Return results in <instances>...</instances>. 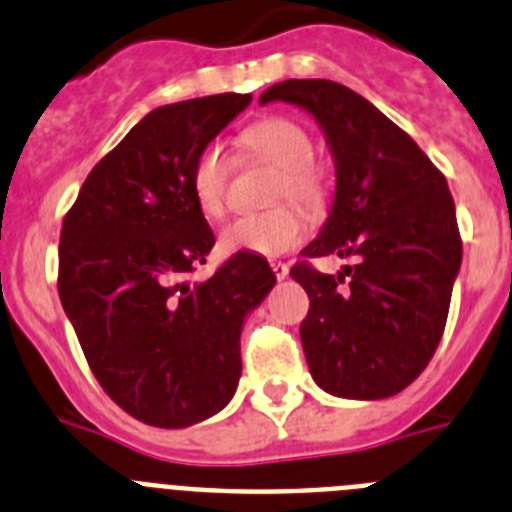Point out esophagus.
<instances>
[{"label": "esophagus", "instance_id": "obj_1", "mask_svg": "<svg viewBox=\"0 0 512 512\" xmlns=\"http://www.w3.org/2000/svg\"><path fill=\"white\" fill-rule=\"evenodd\" d=\"M271 269H274V274H277L279 282L289 277V266L282 264V261H271Z\"/></svg>", "mask_w": 512, "mask_h": 512}]
</instances>
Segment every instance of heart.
I'll return each instance as SVG.
<instances>
[{"instance_id": "b5f03b06", "label": "heart", "mask_w": 512, "mask_h": 512, "mask_svg": "<svg viewBox=\"0 0 512 512\" xmlns=\"http://www.w3.org/2000/svg\"><path fill=\"white\" fill-rule=\"evenodd\" d=\"M243 146L253 156L264 158L282 169L277 197L295 200L307 210H318L325 202V184L318 166L312 164L315 148L307 130L287 117H269L243 133ZM230 164L223 146L210 143L200 151L192 166V192L207 217H220L228 200ZM307 238V220L295 207H277L266 215H243L225 225L220 246L225 253H256L282 256L295 251Z\"/></svg>"}]
</instances>
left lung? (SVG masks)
<instances>
[{"mask_svg": "<svg viewBox=\"0 0 512 512\" xmlns=\"http://www.w3.org/2000/svg\"><path fill=\"white\" fill-rule=\"evenodd\" d=\"M259 102L310 112L336 164L328 220L302 256L356 259L338 277L307 261L289 271L310 297L300 338L312 379L346 400L397 395L431 361L461 269L449 184L405 130L343 84L287 79Z\"/></svg>", "mask_w": 512, "mask_h": 512, "instance_id": "left-lung-1", "label": "left lung"}]
</instances>
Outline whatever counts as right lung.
I'll use <instances>...</instances> for the list:
<instances>
[{"instance_id":"add662e5","label":"right lung","mask_w":512,"mask_h":512,"mask_svg":"<svg viewBox=\"0 0 512 512\" xmlns=\"http://www.w3.org/2000/svg\"><path fill=\"white\" fill-rule=\"evenodd\" d=\"M248 104L251 94H212L148 112L63 220V310L104 392L156 428H187L233 400L243 323L277 284L256 253L187 282L215 246L192 166Z\"/></svg>"}]
</instances>
